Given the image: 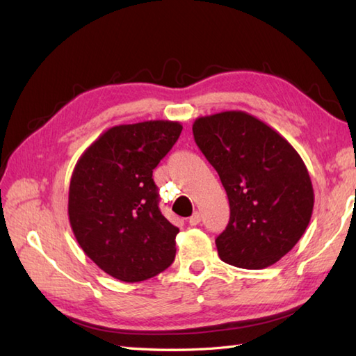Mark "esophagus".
<instances>
[{
  "mask_svg": "<svg viewBox=\"0 0 356 356\" xmlns=\"http://www.w3.org/2000/svg\"><path fill=\"white\" fill-rule=\"evenodd\" d=\"M200 220H202V216H200V213H194L190 218H188V223H190L191 226H195V225H199V223H200Z\"/></svg>",
  "mask_w": 356,
  "mask_h": 356,
  "instance_id": "obj_1",
  "label": "esophagus"
}]
</instances>
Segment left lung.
Returning a JSON list of instances; mask_svg holds the SVG:
<instances>
[{
    "instance_id": "left-lung-1",
    "label": "left lung",
    "mask_w": 356,
    "mask_h": 356,
    "mask_svg": "<svg viewBox=\"0 0 356 356\" xmlns=\"http://www.w3.org/2000/svg\"><path fill=\"white\" fill-rule=\"evenodd\" d=\"M193 133L229 200V223L216 238L218 257L243 269L277 263L312 217L314 188L303 159L274 128L245 111L197 118Z\"/></svg>"
}]
</instances>
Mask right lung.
Listing matches in <instances>:
<instances>
[{"instance_id":"add662e5","label":"right lung","mask_w":356,"mask_h":356,"mask_svg":"<svg viewBox=\"0 0 356 356\" xmlns=\"http://www.w3.org/2000/svg\"><path fill=\"white\" fill-rule=\"evenodd\" d=\"M182 133L172 120L116 125L74 166L69 220L82 251L120 282L161 274L176 257L179 228L159 209L153 170Z\"/></svg>"}]
</instances>
